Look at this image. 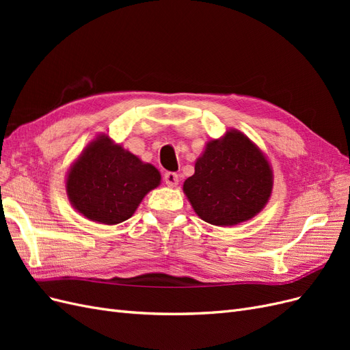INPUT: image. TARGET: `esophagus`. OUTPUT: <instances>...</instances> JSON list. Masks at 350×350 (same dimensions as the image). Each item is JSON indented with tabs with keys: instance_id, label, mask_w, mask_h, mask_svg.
<instances>
[{
	"instance_id": "1",
	"label": "esophagus",
	"mask_w": 350,
	"mask_h": 350,
	"mask_svg": "<svg viewBox=\"0 0 350 350\" xmlns=\"http://www.w3.org/2000/svg\"><path fill=\"white\" fill-rule=\"evenodd\" d=\"M163 179H165V183H166V185L167 187H176L178 185V183H179V178H178V175L176 174H174V172H166L165 175H163Z\"/></svg>"
}]
</instances>
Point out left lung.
I'll return each mask as SVG.
<instances>
[{
	"instance_id": "obj_1",
	"label": "left lung",
	"mask_w": 350,
	"mask_h": 350,
	"mask_svg": "<svg viewBox=\"0 0 350 350\" xmlns=\"http://www.w3.org/2000/svg\"><path fill=\"white\" fill-rule=\"evenodd\" d=\"M273 167L248 135L229 129L210 139L183 191L197 216L215 226H235L266 207L273 193Z\"/></svg>"
}]
</instances>
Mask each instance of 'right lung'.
<instances>
[{"mask_svg": "<svg viewBox=\"0 0 350 350\" xmlns=\"http://www.w3.org/2000/svg\"><path fill=\"white\" fill-rule=\"evenodd\" d=\"M161 181L157 167L102 133L71 163L66 193L81 216L102 225H118L135 213Z\"/></svg>", "mask_w": 350, "mask_h": 350, "instance_id": "add662e5", "label": "right lung"}]
</instances>
